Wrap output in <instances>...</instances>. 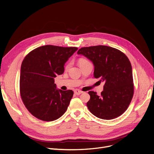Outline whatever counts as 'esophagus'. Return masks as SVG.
<instances>
[{
	"label": "esophagus",
	"mask_w": 154,
	"mask_h": 154,
	"mask_svg": "<svg viewBox=\"0 0 154 154\" xmlns=\"http://www.w3.org/2000/svg\"><path fill=\"white\" fill-rule=\"evenodd\" d=\"M83 92L82 91H80V90H75V93L76 94H77V95H79L80 94H82Z\"/></svg>",
	"instance_id": "esophagus-1"
}]
</instances>
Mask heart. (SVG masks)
<instances>
[{
	"label": "heart",
	"mask_w": 154,
	"mask_h": 154,
	"mask_svg": "<svg viewBox=\"0 0 154 154\" xmlns=\"http://www.w3.org/2000/svg\"><path fill=\"white\" fill-rule=\"evenodd\" d=\"M88 61L86 59H83V58H82V59H80L78 61V63L80 64V63H85V62H86Z\"/></svg>",
	"instance_id": "1"
}]
</instances>
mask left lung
<instances>
[{"label": "left lung", "instance_id": "left-lung-1", "mask_svg": "<svg viewBox=\"0 0 154 154\" xmlns=\"http://www.w3.org/2000/svg\"><path fill=\"white\" fill-rule=\"evenodd\" d=\"M92 61L94 77L105 82L100 96L88 92L90 112L103 120H112L125 112L134 96L132 68L127 56L120 50L106 46L84 47L77 53Z\"/></svg>", "mask_w": 154, "mask_h": 154}]
</instances>
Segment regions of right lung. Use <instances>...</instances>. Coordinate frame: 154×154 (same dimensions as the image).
<instances>
[{"label":"right lung","mask_w":154,"mask_h":154,"mask_svg":"<svg viewBox=\"0 0 154 154\" xmlns=\"http://www.w3.org/2000/svg\"><path fill=\"white\" fill-rule=\"evenodd\" d=\"M77 50L76 47L46 45L25 57L20 68V94L35 118L54 121L66 111L73 91L57 89L54 78L63 74L65 63Z\"/></svg>","instance_id":"1"}]
</instances>
